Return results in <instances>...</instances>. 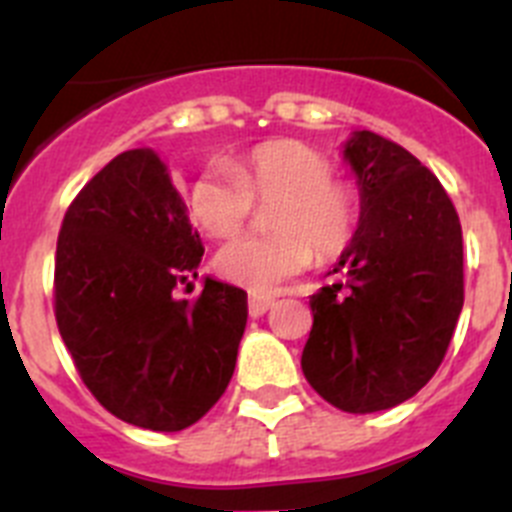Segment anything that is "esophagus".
<instances>
[{
    "mask_svg": "<svg viewBox=\"0 0 512 512\" xmlns=\"http://www.w3.org/2000/svg\"><path fill=\"white\" fill-rule=\"evenodd\" d=\"M269 307H274V297H266V295H251V300H248V312H251L253 318H259V315H264Z\"/></svg>",
    "mask_w": 512,
    "mask_h": 512,
    "instance_id": "esophagus-1",
    "label": "esophagus"
}]
</instances>
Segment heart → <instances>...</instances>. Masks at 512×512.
<instances>
[{"label":"heart","mask_w":512,"mask_h":512,"mask_svg":"<svg viewBox=\"0 0 512 512\" xmlns=\"http://www.w3.org/2000/svg\"><path fill=\"white\" fill-rule=\"evenodd\" d=\"M271 230L238 238L217 253L228 282L274 289L315 259L328 264L351 248L361 225V192L333 176V161L302 140L277 138L243 153L235 169L212 166L189 189V215L207 235L230 238L251 220L253 202L273 205Z\"/></svg>","instance_id":"obj_1"}]
</instances>
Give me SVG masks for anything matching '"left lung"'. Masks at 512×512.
Segmentation results:
<instances>
[{
    "label": "left lung",
    "instance_id": "8db88e82",
    "mask_svg": "<svg viewBox=\"0 0 512 512\" xmlns=\"http://www.w3.org/2000/svg\"><path fill=\"white\" fill-rule=\"evenodd\" d=\"M361 187V225L310 297L302 372L346 413L413 397L449 351L464 305L461 223L446 189L395 140L359 130L343 148Z\"/></svg>",
    "mask_w": 512,
    "mask_h": 512
}]
</instances>
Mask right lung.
<instances>
[{
    "label": "right lung",
    "instance_id": "add662e5",
    "mask_svg": "<svg viewBox=\"0 0 512 512\" xmlns=\"http://www.w3.org/2000/svg\"><path fill=\"white\" fill-rule=\"evenodd\" d=\"M200 233L151 148L115 156L63 215L53 274L58 333L104 410L182 431L223 397L248 318L246 292L205 279ZM189 287V284H187Z\"/></svg>",
    "mask_w": 512,
    "mask_h": 512
}]
</instances>
